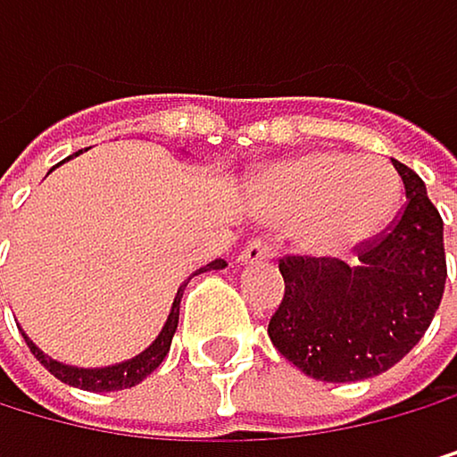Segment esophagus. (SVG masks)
Returning <instances> with one entry per match:
<instances>
[{"instance_id": "34e87169", "label": "esophagus", "mask_w": 457, "mask_h": 457, "mask_svg": "<svg viewBox=\"0 0 457 457\" xmlns=\"http://www.w3.org/2000/svg\"><path fill=\"white\" fill-rule=\"evenodd\" d=\"M271 257H274V245L269 240H263V237H254L240 252L237 263H243V266L245 263H263V260H271Z\"/></svg>"}]
</instances>
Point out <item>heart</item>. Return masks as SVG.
<instances>
[{
	"instance_id": "heart-1",
	"label": "heart",
	"mask_w": 457,
	"mask_h": 457,
	"mask_svg": "<svg viewBox=\"0 0 457 457\" xmlns=\"http://www.w3.org/2000/svg\"><path fill=\"white\" fill-rule=\"evenodd\" d=\"M254 194L271 223H300L312 252L344 254L386 228L401 203V177L380 157L309 151L269 165Z\"/></svg>"
}]
</instances>
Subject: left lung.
Masks as SVG:
<instances>
[{
    "instance_id": "obj_1",
    "label": "left lung",
    "mask_w": 457,
    "mask_h": 457,
    "mask_svg": "<svg viewBox=\"0 0 457 457\" xmlns=\"http://www.w3.org/2000/svg\"><path fill=\"white\" fill-rule=\"evenodd\" d=\"M406 203L372 240L358 266L335 257H283L286 292L269 337L300 372L326 384H352L386 372L429 328L446 283L444 220L427 186L392 160Z\"/></svg>"
}]
</instances>
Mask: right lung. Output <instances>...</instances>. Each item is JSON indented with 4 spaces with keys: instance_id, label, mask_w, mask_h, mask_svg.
<instances>
[{
    "instance_id": "1",
    "label": "right lung",
    "mask_w": 457,
    "mask_h": 457,
    "mask_svg": "<svg viewBox=\"0 0 457 457\" xmlns=\"http://www.w3.org/2000/svg\"><path fill=\"white\" fill-rule=\"evenodd\" d=\"M212 269H226V260H212V263L203 266L200 271H212ZM186 286L188 283H183V286L177 288V297H174V303H171V314H169V320H165L162 332L157 335V340H154V344L145 352H139L137 358H131V361H122V363H113V366H103V369H79V366H68V363H59V361L48 358V354H45L37 344H33L30 337H25L28 340V349L33 352V358H37L45 369H48L54 378H59L68 386L88 389V392H117V389L137 386L139 380H145L154 372V369L162 363V358L171 349V337L177 332V320H179V297H183V288Z\"/></svg>"
}]
</instances>
